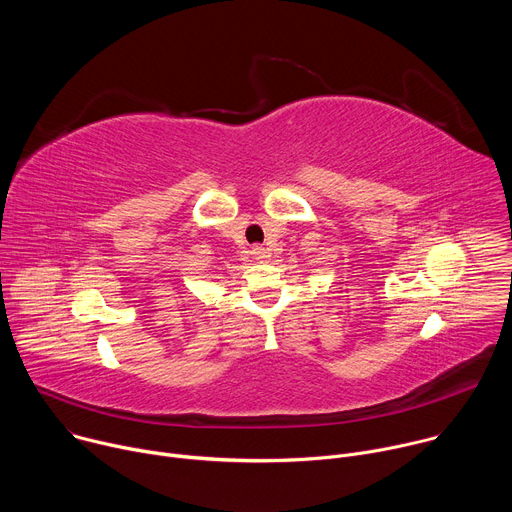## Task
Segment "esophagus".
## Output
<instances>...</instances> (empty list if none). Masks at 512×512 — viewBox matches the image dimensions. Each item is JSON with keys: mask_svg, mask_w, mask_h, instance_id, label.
Segmentation results:
<instances>
[{"mask_svg": "<svg viewBox=\"0 0 512 512\" xmlns=\"http://www.w3.org/2000/svg\"><path fill=\"white\" fill-rule=\"evenodd\" d=\"M251 255L257 259V261H265L269 257V251L265 247H253Z\"/></svg>", "mask_w": 512, "mask_h": 512, "instance_id": "34e87169", "label": "esophagus"}]
</instances>
